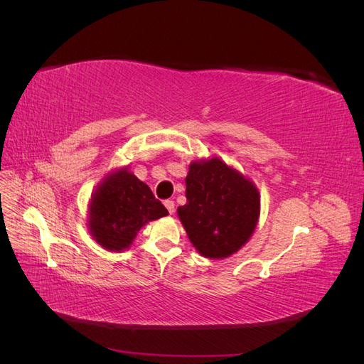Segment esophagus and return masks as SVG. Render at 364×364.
Returning <instances> with one entry per match:
<instances>
[{"mask_svg":"<svg viewBox=\"0 0 364 364\" xmlns=\"http://www.w3.org/2000/svg\"><path fill=\"white\" fill-rule=\"evenodd\" d=\"M164 205H165V208L168 209V213H170V214H173V213H174V202H173V200H165V202H164Z\"/></svg>","mask_w":364,"mask_h":364,"instance_id":"obj_1","label":"esophagus"}]
</instances>
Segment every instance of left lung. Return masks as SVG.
I'll list each match as a JSON object with an SVG mask.
<instances>
[{"instance_id":"1","label":"left lung","mask_w":364,"mask_h":364,"mask_svg":"<svg viewBox=\"0 0 364 364\" xmlns=\"http://www.w3.org/2000/svg\"><path fill=\"white\" fill-rule=\"evenodd\" d=\"M185 185L186 203L178 215L193 246L213 259L245 246L259 217L255 185L218 158L191 162Z\"/></svg>"}]
</instances>
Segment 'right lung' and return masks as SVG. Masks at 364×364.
Returning <instances> with one entry per match:
<instances>
[{
  "label": "right lung",
  "instance_id": "add662e5",
  "mask_svg": "<svg viewBox=\"0 0 364 364\" xmlns=\"http://www.w3.org/2000/svg\"><path fill=\"white\" fill-rule=\"evenodd\" d=\"M168 214L149 185L127 168L117 170L98 186L90 206V229L107 250L127 249L138 230Z\"/></svg>",
  "mask_w": 364,
  "mask_h": 364
}]
</instances>
